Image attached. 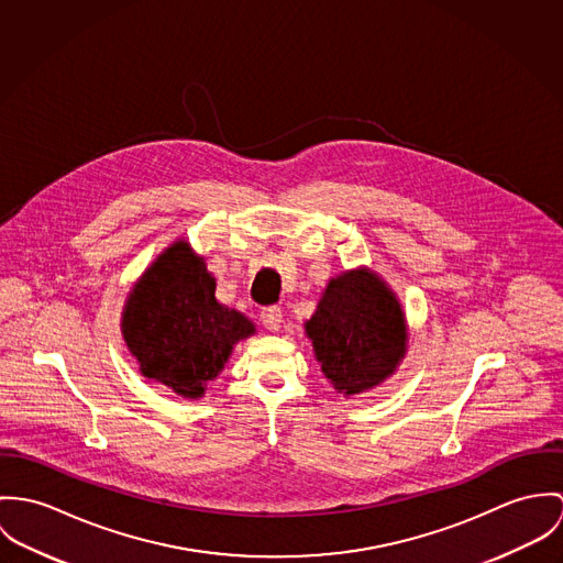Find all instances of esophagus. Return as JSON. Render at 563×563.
<instances>
[{
	"mask_svg": "<svg viewBox=\"0 0 563 563\" xmlns=\"http://www.w3.org/2000/svg\"><path fill=\"white\" fill-rule=\"evenodd\" d=\"M261 321H263V325H265L267 330L276 332V330L280 328V323H283V311H280V307H265V309L261 311Z\"/></svg>",
	"mask_w": 563,
	"mask_h": 563,
	"instance_id": "obj_1",
	"label": "esophagus"
}]
</instances>
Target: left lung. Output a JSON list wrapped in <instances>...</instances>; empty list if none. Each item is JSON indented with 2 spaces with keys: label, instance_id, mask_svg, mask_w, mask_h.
Instances as JSON below:
<instances>
[{
  "label": "left lung",
  "instance_id": "1",
  "mask_svg": "<svg viewBox=\"0 0 563 563\" xmlns=\"http://www.w3.org/2000/svg\"><path fill=\"white\" fill-rule=\"evenodd\" d=\"M305 330L321 372L345 397L395 374L408 347L399 300L367 267L330 278Z\"/></svg>",
  "mask_w": 563,
  "mask_h": 563
}]
</instances>
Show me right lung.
I'll return each mask as SVG.
<instances>
[{"instance_id":"right-lung-1","label":"right lung","mask_w":563,"mask_h":563,"mask_svg":"<svg viewBox=\"0 0 563 563\" xmlns=\"http://www.w3.org/2000/svg\"><path fill=\"white\" fill-rule=\"evenodd\" d=\"M121 328L140 374L189 399L202 397L233 345L256 332L246 314L216 300V278L184 240L133 285Z\"/></svg>"}]
</instances>
